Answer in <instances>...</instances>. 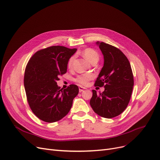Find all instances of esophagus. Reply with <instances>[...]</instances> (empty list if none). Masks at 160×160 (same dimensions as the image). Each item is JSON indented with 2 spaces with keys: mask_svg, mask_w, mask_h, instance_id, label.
<instances>
[{
  "mask_svg": "<svg viewBox=\"0 0 160 160\" xmlns=\"http://www.w3.org/2000/svg\"><path fill=\"white\" fill-rule=\"evenodd\" d=\"M85 89V87H79V92H82Z\"/></svg>",
  "mask_w": 160,
  "mask_h": 160,
  "instance_id": "esophagus-1",
  "label": "esophagus"
}]
</instances>
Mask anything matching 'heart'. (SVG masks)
I'll return each mask as SVG.
<instances>
[{
	"label": "heart",
	"instance_id": "b5f03b06",
	"mask_svg": "<svg viewBox=\"0 0 160 160\" xmlns=\"http://www.w3.org/2000/svg\"><path fill=\"white\" fill-rule=\"evenodd\" d=\"M82 55L85 57V58L90 62L92 63L94 62H98L99 60V55L96 52V51L92 48H85L82 50ZM74 60V56H72L68 60V68H72L73 65V62ZM93 78L92 75L91 74H82L78 75L75 78V81L81 85H85L88 83V82L92 79Z\"/></svg>",
	"mask_w": 160,
	"mask_h": 160
}]
</instances>
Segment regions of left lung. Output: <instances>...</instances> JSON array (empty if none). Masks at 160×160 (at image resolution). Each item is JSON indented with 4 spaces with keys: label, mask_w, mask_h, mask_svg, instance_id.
Segmentation results:
<instances>
[{
    "label": "left lung",
    "mask_w": 160,
    "mask_h": 160,
    "mask_svg": "<svg viewBox=\"0 0 160 160\" xmlns=\"http://www.w3.org/2000/svg\"><path fill=\"white\" fill-rule=\"evenodd\" d=\"M104 56V66L94 86H104V91L97 94L92 90L90 104L94 112L105 118L119 116L128 106L134 85L130 63L121 51L105 42H97Z\"/></svg>",
    "instance_id": "obj_1"
}]
</instances>
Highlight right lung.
Returning a JSON list of instances; mask_svg holds the SVG:
<instances>
[{
    "instance_id": "add662e5",
    "label": "right lung",
    "mask_w": 160,
    "mask_h": 160,
    "mask_svg": "<svg viewBox=\"0 0 160 160\" xmlns=\"http://www.w3.org/2000/svg\"><path fill=\"white\" fill-rule=\"evenodd\" d=\"M76 51L77 48L52 46L37 51L28 63L24 74L27 100L32 112L42 121L53 123L65 117L79 93L75 85L66 89L57 85Z\"/></svg>"
}]
</instances>
